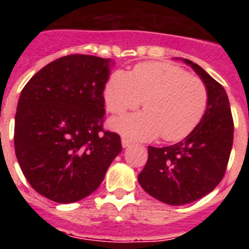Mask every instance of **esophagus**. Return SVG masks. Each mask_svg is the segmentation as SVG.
<instances>
[{"label": "esophagus", "instance_id": "esophagus-1", "mask_svg": "<svg viewBox=\"0 0 249 249\" xmlns=\"http://www.w3.org/2000/svg\"><path fill=\"white\" fill-rule=\"evenodd\" d=\"M131 143H132V142L128 140V138H126V137L122 138V147H123V148H126V147H128Z\"/></svg>", "mask_w": 249, "mask_h": 249}]
</instances>
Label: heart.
Instances as JSON below:
<instances>
[{
    "label": "heart",
    "mask_w": 249,
    "mask_h": 249,
    "mask_svg": "<svg viewBox=\"0 0 249 249\" xmlns=\"http://www.w3.org/2000/svg\"><path fill=\"white\" fill-rule=\"evenodd\" d=\"M111 113L137 108L146 112L111 121V127L131 140L179 141L193 131L207 108L208 91L199 77L166 62H143L129 73L117 70L105 87Z\"/></svg>",
    "instance_id": "obj_1"
}]
</instances>
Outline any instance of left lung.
Here are the masks:
<instances>
[{"label":"left lung","instance_id":"8db88e82","mask_svg":"<svg viewBox=\"0 0 249 249\" xmlns=\"http://www.w3.org/2000/svg\"><path fill=\"white\" fill-rule=\"evenodd\" d=\"M183 62L201 77L208 102L201 122L183 141L158 148L148 146V160L138 175L141 187L172 206L202 198L222 181L233 144V118L223 86L190 59Z\"/></svg>","mask_w":249,"mask_h":249}]
</instances>
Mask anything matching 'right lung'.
Masks as SVG:
<instances>
[{"mask_svg":"<svg viewBox=\"0 0 249 249\" xmlns=\"http://www.w3.org/2000/svg\"><path fill=\"white\" fill-rule=\"evenodd\" d=\"M111 62L89 54L61 57L22 89L16 157L31 187L51 201L73 203L91 195L122 151L120 136L103 129Z\"/></svg>","mask_w":249,"mask_h":249,"instance_id":"right-lung-1","label":"right lung"}]
</instances>
